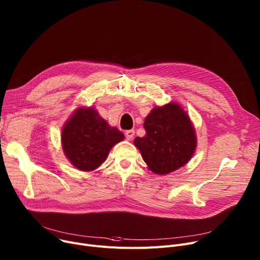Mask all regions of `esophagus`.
Listing matches in <instances>:
<instances>
[{
	"label": "esophagus",
	"mask_w": 260,
	"mask_h": 260,
	"mask_svg": "<svg viewBox=\"0 0 260 260\" xmlns=\"http://www.w3.org/2000/svg\"><path fill=\"white\" fill-rule=\"evenodd\" d=\"M134 134H135V131L132 130V129H131V130H127V131L125 132V136H126L127 140H131V139L133 138Z\"/></svg>",
	"instance_id": "34e87169"
}]
</instances>
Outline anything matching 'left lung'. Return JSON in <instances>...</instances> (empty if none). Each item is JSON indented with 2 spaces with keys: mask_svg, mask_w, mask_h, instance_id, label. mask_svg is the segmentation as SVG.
Returning a JSON list of instances; mask_svg holds the SVG:
<instances>
[{
  "mask_svg": "<svg viewBox=\"0 0 260 260\" xmlns=\"http://www.w3.org/2000/svg\"><path fill=\"white\" fill-rule=\"evenodd\" d=\"M146 135L134 139L143 161L156 175H167L184 166L196 149L195 129L179 103L155 107L143 123Z\"/></svg>",
  "mask_w": 260,
  "mask_h": 260,
  "instance_id": "left-lung-1",
  "label": "left lung"
}]
</instances>
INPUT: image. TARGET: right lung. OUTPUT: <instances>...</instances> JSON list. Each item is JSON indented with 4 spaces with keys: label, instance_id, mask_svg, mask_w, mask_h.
<instances>
[{
    "label": "right lung",
    "instance_id": "right-lung-1",
    "mask_svg": "<svg viewBox=\"0 0 260 260\" xmlns=\"http://www.w3.org/2000/svg\"><path fill=\"white\" fill-rule=\"evenodd\" d=\"M124 134L111 127L93 107H79L62 130L64 154L73 166L82 171L98 168L111 148L124 139Z\"/></svg>",
    "mask_w": 260,
    "mask_h": 260
}]
</instances>
